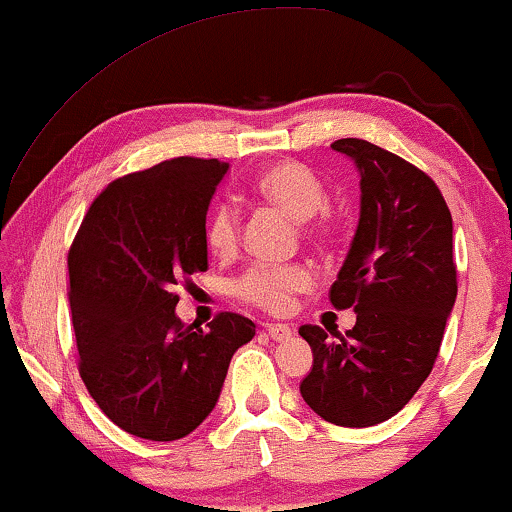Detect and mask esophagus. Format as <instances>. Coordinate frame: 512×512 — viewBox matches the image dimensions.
Returning a JSON list of instances; mask_svg holds the SVG:
<instances>
[{
	"instance_id": "1",
	"label": "esophagus",
	"mask_w": 512,
	"mask_h": 512,
	"mask_svg": "<svg viewBox=\"0 0 512 512\" xmlns=\"http://www.w3.org/2000/svg\"><path fill=\"white\" fill-rule=\"evenodd\" d=\"M266 334H269L273 341L283 343V341H290L294 329L290 325H280V322H271V325H266Z\"/></svg>"
}]
</instances>
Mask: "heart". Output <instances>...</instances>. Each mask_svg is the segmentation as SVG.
Here are the masks:
<instances>
[{
    "label": "heart",
    "mask_w": 512,
    "mask_h": 512,
    "mask_svg": "<svg viewBox=\"0 0 512 512\" xmlns=\"http://www.w3.org/2000/svg\"><path fill=\"white\" fill-rule=\"evenodd\" d=\"M253 192L266 204L280 208L294 220H307L304 232L311 239H325L331 232L329 220L315 218L325 206V183L306 164L297 160H278L259 171ZM206 246L213 255L229 257L239 248V213L234 206L218 204L208 215L204 229ZM313 285V273L301 264H255L236 280V292L266 311H285L294 294Z\"/></svg>",
    "instance_id": "heart-1"
}]
</instances>
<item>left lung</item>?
Instances as JSON below:
<instances>
[{"instance_id": "8db88e82", "label": "left lung", "mask_w": 512, "mask_h": 512, "mask_svg": "<svg viewBox=\"0 0 512 512\" xmlns=\"http://www.w3.org/2000/svg\"><path fill=\"white\" fill-rule=\"evenodd\" d=\"M359 171V225L331 285L334 308L355 327L304 325L313 369L301 397L338 427H373L397 415L434 369L457 299L452 215L436 183L364 139L331 143Z\"/></svg>"}]
</instances>
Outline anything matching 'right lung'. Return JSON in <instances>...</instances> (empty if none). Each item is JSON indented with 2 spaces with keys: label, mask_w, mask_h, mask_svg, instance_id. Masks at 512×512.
<instances>
[{
  "label": "right lung",
  "mask_w": 512,
  "mask_h": 512,
  "mask_svg": "<svg viewBox=\"0 0 512 512\" xmlns=\"http://www.w3.org/2000/svg\"><path fill=\"white\" fill-rule=\"evenodd\" d=\"M227 162L174 157L122 176L92 201L69 248L78 371L111 422L178 441L218 403L253 320L218 313L206 329L176 315V285L208 269L206 213Z\"/></svg>",
  "instance_id": "add662e5"
}]
</instances>
